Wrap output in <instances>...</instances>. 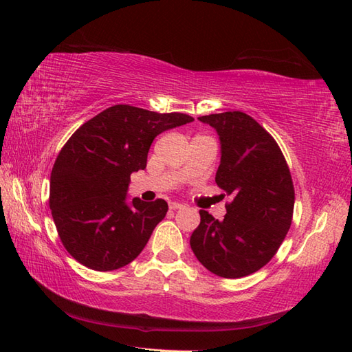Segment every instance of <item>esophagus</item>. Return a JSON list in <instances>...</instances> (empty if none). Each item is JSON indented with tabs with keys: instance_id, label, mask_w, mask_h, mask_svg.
Listing matches in <instances>:
<instances>
[{
	"instance_id": "obj_1",
	"label": "esophagus",
	"mask_w": 352,
	"mask_h": 352,
	"mask_svg": "<svg viewBox=\"0 0 352 352\" xmlns=\"http://www.w3.org/2000/svg\"><path fill=\"white\" fill-rule=\"evenodd\" d=\"M184 206L180 204V203H169V208L170 210H180V208H183Z\"/></svg>"
}]
</instances>
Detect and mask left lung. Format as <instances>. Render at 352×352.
I'll list each match as a JSON object with an SVG mask.
<instances>
[{
  "instance_id": "left-lung-1",
  "label": "left lung",
  "mask_w": 352,
  "mask_h": 352,
  "mask_svg": "<svg viewBox=\"0 0 352 352\" xmlns=\"http://www.w3.org/2000/svg\"><path fill=\"white\" fill-rule=\"evenodd\" d=\"M198 119L219 134L214 180L233 201L222 221L199 210L190 246L210 272L241 278L263 267L286 237L294 216V182L278 144L250 115L234 110Z\"/></svg>"
}]
</instances>
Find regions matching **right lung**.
Segmentation results:
<instances>
[{"label":"right lung","instance_id":"1","mask_svg":"<svg viewBox=\"0 0 352 352\" xmlns=\"http://www.w3.org/2000/svg\"><path fill=\"white\" fill-rule=\"evenodd\" d=\"M116 104L89 119L58 153L50 178V208L58 237L78 263L107 272L131 263L168 212L164 199L126 204L130 175L146 168L155 136L192 122Z\"/></svg>","mask_w":352,"mask_h":352}]
</instances>
